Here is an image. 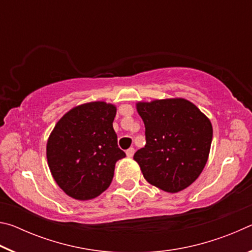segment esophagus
<instances>
[{
    "label": "esophagus",
    "instance_id": "34e87169",
    "mask_svg": "<svg viewBox=\"0 0 252 252\" xmlns=\"http://www.w3.org/2000/svg\"><path fill=\"white\" fill-rule=\"evenodd\" d=\"M126 157H127V158L133 157V155H134V149H133V148L127 149V150L126 151Z\"/></svg>",
    "mask_w": 252,
    "mask_h": 252
}]
</instances>
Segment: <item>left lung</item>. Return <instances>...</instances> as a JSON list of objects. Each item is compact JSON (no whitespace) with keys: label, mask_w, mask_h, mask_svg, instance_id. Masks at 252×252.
<instances>
[{"label":"left lung","mask_w":252,"mask_h":252,"mask_svg":"<svg viewBox=\"0 0 252 252\" xmlns=\"http://www.w3.org/2000/svg\"><path fill=\"white\" fill-rule=\"evenodd\" d=\"M135 108L146 126L147 144L133 159L144 179L169 193L192 185L210 153L209 118L183 97L139 101Z\"/></svg>","instance_id":"left-lung-1"}]
</instances>
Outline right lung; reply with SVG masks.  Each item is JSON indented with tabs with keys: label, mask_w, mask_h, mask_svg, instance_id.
<instances>
[{
	"label": "right lung",
	"mask_w": 252,
	"mask_h": 252,
	"mask_svg": "<svg viewBox=\"0 0 252 252\" xmlns=\"http://www.w3.org/2000/svg\"><path fill=\"white\" fill-rule=\"evenodd\" d=\"M117 106L104 101L76 105L53 127L46 159L57 185L75 200H91L104 192L116 162L126 157L113 129Z\"/></svg>",
	"instance_id": "obj_1"
}]
</instances>
